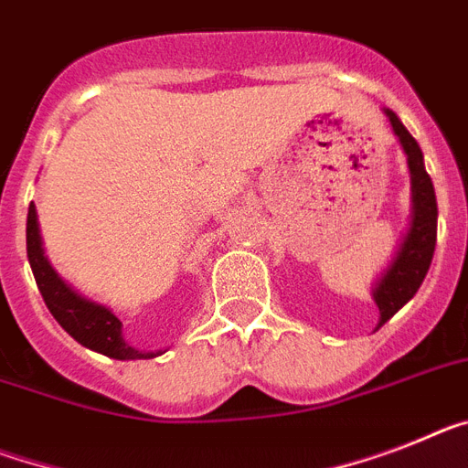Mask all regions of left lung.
<instances>
[{
  "instance_id": "1",
  "label": "left lung",
  "mask_w": 468,
  "mask_h": 468,
  "mask_svg": "<svg viewBox=\"0 0 468 468\" xmlns=\"http://www.w3.org/2000/svg\"><path fill=\"white\" fill-rule=\"evenodd\" d=\"M390 119L392 133L398 135L402 152L407 154V168H410L411 183V207H410V223L402 233V240L398 245V252L392 254L390 264L380 271L371 285V297L380 312V325L399 312L421 288L423 278L428 273V266L433 261L435 252V235H438V204H435L433 180L426 174L423 166V152L419 147L410 131L404 128L398 113L390 109H383Z\"/></svg>"
}]
</instances>
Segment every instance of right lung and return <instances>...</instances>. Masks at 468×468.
<instances>
[{"instance_id": "obj_1", "label": "right lung", "mask_w": 468, "mask_h": 468, "mask_svg": "<svg viewBox=\"0 0 468 468\" xmlns=\"http://www.w3.org/2000/svg\"><path fill=\"white\" fill-rule=\"evenodd\" d=\"M26 245H27V261L33 269L35 282L42 292L47 309L52 312L58 325L69 333L76 343L82 347L100 352L112 359H154V356L164 355L166 349H137L133 345L125 343L123 337V324L107 304L88 300L85 294L78 292L70 282L58 276L54 266L49 264V259L42 247L40 223H37V209L35 204H30L27 209V223H26Z\"/></svg>"}]
</instances>
